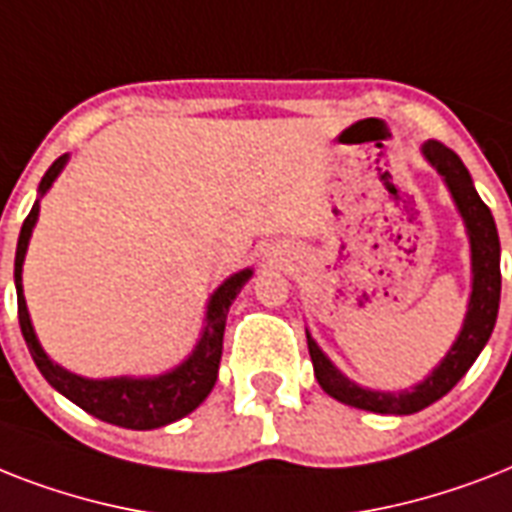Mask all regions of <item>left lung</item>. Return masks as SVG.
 <instances>
[{
  "label": "left lung",
  "mask_w": 512,
  "mask_h": 512,
  "mask_svg": "<svg viewBox=\"0 0 512 512\" xmlns=\"http://www.w3.org/2000/svg\"><path fill=\"white\" fill-rule=\"evenodd\" d=\"M422 156L428 159L444 177L446 188L452 193L454 204L460 209L465 228H468L470 239V265H473V292H470L468 313H465V324H462L460 337L454 340L452 350L446 353L444 361L433 369V372L414 385L412 390H401V393H385V390H369L361 388L356 382H350L345 374L337 369L324 350L316 345L311 332L305 329L308 337V350H311L313 374L332 398L340 404L356 406L374 414H414L446 396L457 382L465 377L478 353L492 337L497 311H500V289H502V273H500V236H497V225H494L492 209L486 207L481 196H478L476 185L470 180V172L452 148H446L438 140H428L422 146Z\"/></svg>",
  "instance_id": "left-lung-1"
}]
</instances>
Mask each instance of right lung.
<instances>
[{
  "label": "right lung",
  "mask_w": 512,
  "mask_h": 512,
  "mask_svg": "<svg viewBox=\"0 0 512 512\" xmlns=\"http://www.w3.org/2000/svg\"><path fill=\"white\" fill-rule=\"evenodd\" d=\"M68 154L52 162V167L44 172L42 183H39V196L50 191L55 177L66 167ZM36 217H39V199L31 207L28 217L23 220L18 236V249H15V289H18V321L23 340L28 345V353L44 374V380L50 382L52 388L63 393L68 401L82 406L84 412L98 417L103 422L119 425V428L130 430H154L162 425L180 420L185 414H191L196 406L209 396V390L215 388L217 366L223 356V332H225V316L228 308L247 284L252 271L233 273L231 279H225L215 289V295L209 297L207 303V319H204V332L196 348L183 364L175 366L172 372L159 374V377H111V380H87L79 374L68 372L50 356L44 353L36 332L28 319L26 297H23V260H26L28 239L34 231Z\"/></svg>",
  "instance_id": "obj_1"
}]
</instances>
